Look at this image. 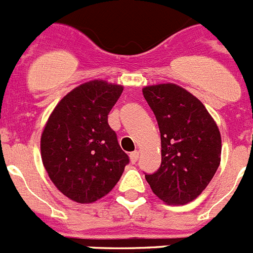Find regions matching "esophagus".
Segmentation results:
<instances>
[{"label": "esophagus", "instance_id": "1", "mask_svg": "<svg viewBox=\"0 0 253 253\" xmlns=\"http://www.w3.org/2000/svg\"><path fill=\"white\" fill-rule=\"evenodd\" d=\"M138 156H140V152L138 151H133L129 154V160H131L132 164H136L138 160Z\"/></svg>", "mask_w": 253, "mask_h": 253}]
</instances>
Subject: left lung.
<instances>
[{
	"mask_svg": "<svg viewBox=\"0 0 253 253\" xmlns=\"http://www.w3.org/2000/svg\"><path fill=\"white\" fill-rule=\"evenodd\" d=\"M142 93L161 137L160 169L145 177L164 203H190L208 186L220 164L219 128L204 104L177 84L146 85Z\"/></svg>",
	"mask_w": 253,
	"mask_h": 253,
	"instance_id": "1",
	"label": "left lung"
}]
</instances>
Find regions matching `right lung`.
Returning <instances> with one entry per match:
<instances>
[{
	"mask_svg": "<svg viewBox=\"0 0 253 253\" xmlns=\"http://www.w3.org/2000/svg\"><path fill=\"white\" fill-rule=\"evenodd\" d=\"M124 87L94 79L60 99L45 124L42 160L50 180L65 197L93 203L115 188L128 156L108 125V113Z\"/></svg>",
	"mask_w": 253,
	"mask_h": 253,
	"instance_id": "add662e5",
	"label": "right lung"
}]
</instances>
